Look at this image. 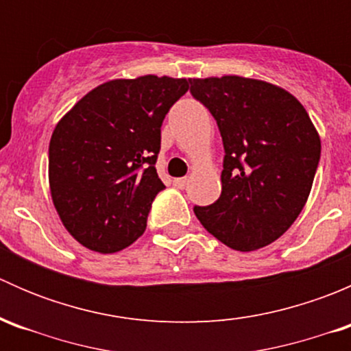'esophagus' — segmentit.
<instances>
[{"mask_svg":"<svg viewBox=\"0 0 351 351\" xmlns=\"http://www.w3.org/2000/svg\"><path fill=\"white\" fill-rule=\"evenodd\" d=\"M173 183H175L176 189H185V186L189 185V180H186V178H176Z\"/></svg>","mask_w":351,"mask_h":351,"instance_id":"1","label":"esophagus"}]
</instances>
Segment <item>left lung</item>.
I'll return each mask as SVG.
<instances>
[{"mask_svg": "<svg viewBox=\"0 0 351 351\" xmlns=\"http://www.w3.org/2000/svg\"><path fill=\"white\" fill-rule=\"evenodd\" d=\"M190 91L217 122L226 151L221 197L193 208L197 219L236 251L277 241L302 212L319 162L306 108L277 84L234 74L193 77Z\"/></svg>", "mask_w": 351, "mask_h": 351, "instance_id": "1", "label": "left lung"}]
</instances>
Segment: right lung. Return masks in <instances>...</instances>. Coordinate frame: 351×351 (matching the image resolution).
Instances as JSON below:
<instances>
[{
	"label": "right lung",
	"instance_id": "obj_1",
	"mask_svg": "<svg viewBox=\"0 0 351 351\" xmlns=\"http://www.w3.org/2000/svg\"><path fill=\"white\" fill-rule=\"evenodd\" d=\"M190 80L146 74L93 88L62 117L49 144V186L71 236L115 253L146 231L154 197L161 123Z\"/></svg>",
	"mask_w": 351,
	"mask_h": 351
}]
</instances>
